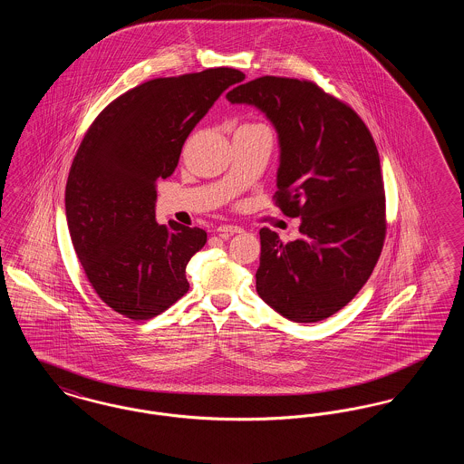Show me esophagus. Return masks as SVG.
I'll return each mask as SVG.
<instances>
[{"label":"esophagus","instance_id":"1","mask_svg":"<svg viewBox=\"0 0 464 464\" xmlns=\"http://www.w3.org/2000/svg\"><path fill=\"white\" fill-rule=\"evenodd\" d=\"M219 235H235V233H242L243 229L240 226H233V224H221L216 229Z\"/></svg>","mask_w":464,"mask_h":464}]
</instances>
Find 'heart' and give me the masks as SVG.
Returning <instances> with one entry per match:
<instances>
[{
    "instance_id": "b5f03b06",
    "label": "heart",
    "mask_w": 464,
    "mask_h": 464,
    "mask_svg": "<svg viewBox=\"0 0 464 464\" xmlns=\"http://www.w3.org/2000/svg\"><path fill=\"white\" fill-rule=\"evenodd\" d=\"M243 127H250V129H266L263 125H243Z\"/></svg>"
}]
</instances>
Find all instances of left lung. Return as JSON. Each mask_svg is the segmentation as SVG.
Listing matches in <instances>:
<instances>
[{
  "instance_id": "8db88e82",
  "label": "left lung",
  "mask_w": 464,
  "mask_h": 464,
  "mask_svg": "<svg viewBox=\"0 0 464 464\" xmlns=\"http://www.w3.org/2000/svg\"><path fill=\"white\" fill-rule=\"evenodd\" d=\"M275 125L280 142L275 205L301 218L284 243L263 227L256 288L282 316L320 322L344 308L374 271L386 237L379 153L348 104L308 80L261 76L226 93Z\"/></svg>"
}]
</instances>
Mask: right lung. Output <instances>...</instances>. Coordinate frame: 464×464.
I'll list each match as a JSON object with an SVG mask.
<instances>
[{
  "instance_id": "obj_1",
  "label": "right lung",
  "mask_w": 464,
  "mask_h": 464,
  "mask_svg": "<svg viewBox=\"0 0 464 464\" xmlns=\"http://www.w3.org/2000/svg\"><path fill=\"white\" fill-rule=\"evenodd\" d=\"M243 80L233 67L150 80L85 133L67 177V227L90 285L116 313L150 320L189 290L186 266L207 233L156 222V180L174 174L195 125Z\"/></svg>"
}]
</instances>
